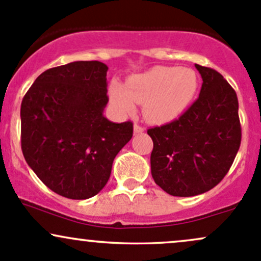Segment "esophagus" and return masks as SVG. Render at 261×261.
I'll return each instance as SVG.
<instances>
[{
    "instance_id": "1",
    "label": "esophagus",
    "mask_w": 261,
    "mask_h": 261,
    "mask_svg": "<svg viewBox=\"0 0 261 261\" xmlns=\"http://www.w3.org/2000/svg\"><path fill=\"white\" fill-rule=\"evenodd\" d=\"M134 133H135V134L144 133V127H142V126L135 124V125H134Z\"/></svg>"
}]
</instances>
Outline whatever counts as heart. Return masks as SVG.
Listing matches in <instances>:
<instances>
[{
  "label": "heart",
  "instance_id": "obj_1",
  "mask_svg": "<svg viewBox=\"0 0 261 261\" xmlns=\"http://www.w3.org/2000/svg\"><path fill=\"white\" fill-rule=\"evenodd\" d=\"M198 75L191 68L156 65L126 79L125 87L113 82L109 99L119 115H131L135 104H142V115L148 122H172L191 107L198 91Z\"/></svg>",
  "mask_w": 261,
  "mask_h": 261
}]
</instances>
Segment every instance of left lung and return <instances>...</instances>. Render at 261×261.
Here are the masks:
<instances>
[{
  "label": "left lung",
  "instance_id": "obj_1",
  "mask_svg": "<svg viewBox=\"0 0 261 261\" xmlns=\"http://www.w3.org/2000/svg\"><path fill=\"white\" fill-rule=\"evenodd\" d=\"M196 65L199 98L178 120L148 128L151 173L171 196L192 197L216 187L228 173L242 140L237 94L222 74Z\"/></svg>",
  "mask_w": 261,
  "mask_h": 261
}]
</instances>
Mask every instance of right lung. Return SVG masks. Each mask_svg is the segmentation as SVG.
Instances as JSON below:
<instances>
[{"mask_svg":"<svg viewBox=\"0 0 261 261\" xmlns=\"http://www.w3.org/2000/svg\"><path fill=\"white\" fill-rule=\"evenodd\" d=\"M108 65L71 62L43 71L21 105L22 152L49 190L88 199L105 187L114 159L133 137V122L104 116Z\"/></svg>","mask_w":261,"mask_h":261,"instance_id":"right-lung-1","label":"right lung"}]
</instances>
